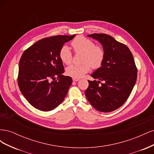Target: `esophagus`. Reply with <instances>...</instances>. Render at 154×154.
I'll return each mask as SVG.
<instances>
[{
	"label": "esophagus",
	"mask_w": 154,
	"mask_h": 154,
	"mask_svg": "<svg viewBox=\"0 0 154 154\" xmlns=\"http://www.w3.org/2000/svg\"><path fill=\"white\" fill-rule=\"evenodd\" d=\"M72 80H73L74 82H78V81L80 80V79H79V78H72Z\"/></svg>",
	"instance_id": "1"
}]
</instances>
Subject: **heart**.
<instances>
[{
  "instance_id": "obj_1",
  "label": "heart",
  "mask_w": 154,
  "mask_h": 154,
  "mask_svg": "<svg viewBox=\"0 0 154 154\" xmlns=\"http://www.w3.org/2000/svg\"><path fill=\"white\" fill-rule=\"evenodd\" d=\"M71 45L76 53H83V63L82 65H71L66 69L68 76L79 78L93 68L100 67L103 62L105 52L101 46L95 45L94 42L82 36L76 37ZM59 57L62 62L69 65L72 62V53L68 46L63 45L60 50Z\"/></svg>"
}]
</instances>
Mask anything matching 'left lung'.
I'll list each match as a JSON object with an SVG mask.
<instances>
[{"label":"left lung","instance_id":"8db88e82","mask_svg":"<svg viewBox=\"0 0 154 154\" xmlns=\"http://www.w3.org/2000/svg\"><path fill=\"white\" fill-rule=\"evenodd\" d=\"M87 36L102 45L105 57L101 67L91 74L95 80H88L85 94L95 109L109 112L119 108L128 99L137 80V70L133 55L126 45L106 34ZM101 81L103 83L100 85Z\"/></svg>","mask_w":154,"mask_h":154}]
</instances>
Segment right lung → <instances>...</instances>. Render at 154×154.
Here are the masks:
<instances>
[{
    "mask_svg": "<svg viewBox=\"0 0 154 154\" xmlns=\"http://www.w3.org/2000/svg\"><path fill=\"white\" fill-rule=\"evenodd\" d=\"M75 36L58 35L41 39L22 54L18 84L23 96L35 108L52 110L66 96L72 79L63 75L64 67L59 53L63 44Z\"/></svg>",
    "mask_w": 154,
    "mask_h": 154,
    "instance_id": "1",
    "label": "right lung"
}]
</instances>
